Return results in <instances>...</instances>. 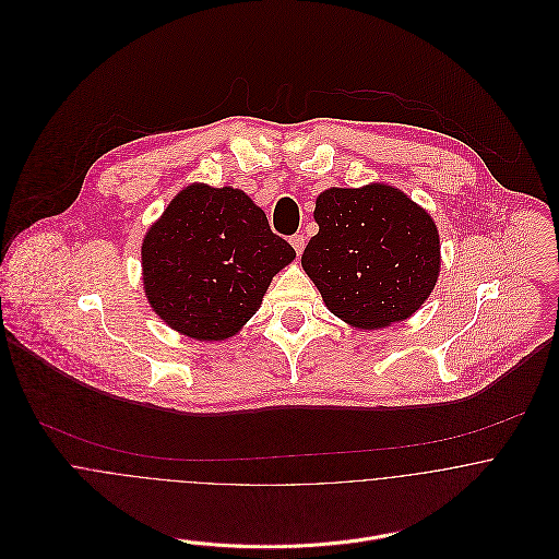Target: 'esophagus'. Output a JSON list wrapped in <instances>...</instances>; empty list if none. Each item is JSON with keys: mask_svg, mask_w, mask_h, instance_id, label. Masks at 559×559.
Here are the masks:
<instances>
[{"mask_svg": "<svg viewBox=\"0 0 559 559\" xmlns=\"http://www.w3.org/2000/svg\"><path fill=\"white\" fill-rule=\"evenodd\" d=\"M290 245L295 247L297 255H301V251H304V247H306V237H304V235H293V237H290Z\"/></svg>", "mask_w": 559, "mask_h": 559, "instance_id": "34e87169", "label": "esophagus"}]
</instances>
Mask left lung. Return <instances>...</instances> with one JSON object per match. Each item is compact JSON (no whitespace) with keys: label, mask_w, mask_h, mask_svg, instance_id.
<instances>
[{"label":"left lung","mask_w":559,"mask_h":559,"mask_svg":"<svg viewBox=\"0 0 559 559\" xmlns=\"http://www.w3.org/2000/svg\"><path fill=\"white\" fill-rule=\"evenodd\" d=\"M301 264L324 306L361 326H388L419 310L439 275V233L430 215L388 185L326 189Z\"/></svg>","instance_id":"1"}]
</instances>
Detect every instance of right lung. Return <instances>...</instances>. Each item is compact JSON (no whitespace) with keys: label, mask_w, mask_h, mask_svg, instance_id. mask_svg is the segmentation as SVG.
<instances>
[{"label":"right lung","mask_w":559,"mask_h":559,"mask_svg":"<svg viewBox=\"0 0 559 559\" xmlns=\"http://www.w3.org/2000/svg\"><path fill=\"white\" fill-rule=\"evenodd\" d=\"M295 258L242 191L191 185L142 245L146 297L171 329L226 340L255 314L277 271Z\"/></svg>","instance_id":"add662e5"}]
</instances>
